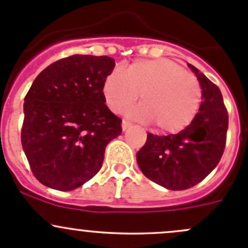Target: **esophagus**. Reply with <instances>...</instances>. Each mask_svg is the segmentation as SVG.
<instances>
[{
    "mask_svg": "<svg viewBox=\"0 0 248 248\" xmlns=\"http://www.w3.org/2000/svg\"><path fill=\"white\" fill-rule=\"evenodd\" d=\"M131 126H132V122L127 121V120H122V129H124V131L128 129Z\"/></svg>",
    "mask_w": 248,
    "mask_h": 248,
    "instance_id": "34e87169",
    "label": "esophagus"
}]
</instances>
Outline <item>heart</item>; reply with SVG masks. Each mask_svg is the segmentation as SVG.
Here are the masks:
<instances>
[{
	"instance_id": "b5f03b06",
	"label": "heart",
	"mask_w": 248,
	"mask_h": 248,
	"mask_svg": "<svg viewBox=\"0 0 248 248\" xmlns=\"http://www.w3.org/2000/svg\"><path fill=\"white\" fill-rule=\"evenodd\" d=\"M139 93L142 106L136 114L164 133L186 128L202 99L198 79L168 59L137 60L126 71L112 69L104 80V101L117 114L136 103Z\"/></svg>"
}]
</instances>
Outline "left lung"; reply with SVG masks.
<instances>
[{
  "label": "left lung",
  "mask_w": 248,
  "mask_h": 248,
  "mask_svg": "<svg viewBox=\"0 0 248 248\" xmlns=\"http://www.w3.org/2000/svg\"><path fill=\"white\" fill-rule=\"evenodd\" d=\"M202 91V102L193 121L177 134L147 133L137 152L142 174L172 191L191 188L218 164L227 141L228 111L221 90L192 64Z\"/></svg>",
  "instance_id": "1"
}]
</instances>
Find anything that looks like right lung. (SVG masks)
I'll list each match as a JSON object with an SVG mask.
<instances>
[{
    "mask_svg": "<svg viewBox=\"0 0 248 248\" xmlns=\"http://www.w3.org/2000/svg\"><path fill=\"white\" fill-rule=\"evenodd\" d=\"M108 56L72 55L47 66L25 96L21 145L34 177L44 186L72 191L102 168L122 120L107 107Z\"/></svg>",
    "mask_w": 248,
    "mask_h": 248,
    "instance_id": "obj_1",
    "label": "right lung"
}]
</instances>
